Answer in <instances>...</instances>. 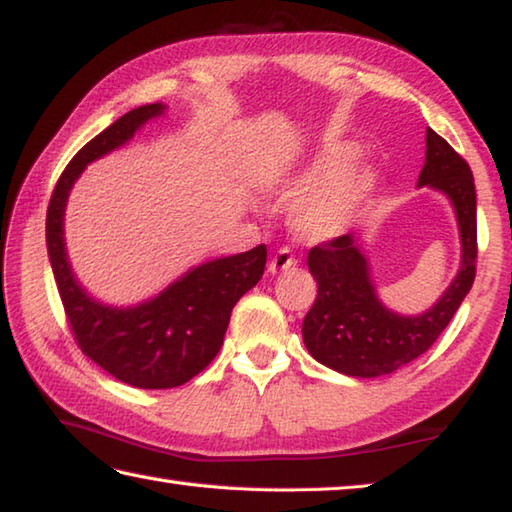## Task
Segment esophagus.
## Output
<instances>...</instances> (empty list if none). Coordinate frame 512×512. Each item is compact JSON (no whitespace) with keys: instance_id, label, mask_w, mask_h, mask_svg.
<instances>
[{"instance_id":"34e87169","label":"esophagus","mask_w":512,"mask_h":512,"mask_svg":"<svg viewBox=\"0 0 512 512\" xmlns=\"http://www.w3.org/2000/svg\"><path fill=\"white\" fill-rule=\"evenodd\" d=\"M294 265H296V258L292 254V249L281 247L274 254V258L269 260V274H281V272H285V269L294 267Z\"/></svg>"}]
</instances>
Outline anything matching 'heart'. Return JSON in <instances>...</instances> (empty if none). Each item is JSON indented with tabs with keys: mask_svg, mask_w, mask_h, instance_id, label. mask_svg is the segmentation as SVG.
Returning a JSON list of instances; mask_svg holds the SVG:
<instances>
[{
	"mask_svg": "<svg viewBox=\"0 0 512 512\" xmlns=\"http://www.w3.org/2000/svg\"><path fill=\"white\" fill-rule=\"evenodd\" d=\"M354 153L352 144H334L298 176L283 180V196H298L307 188L313 189L296 202L292 211V225L301 238L312 243L330 240L352 225L356 211L372 189L370 169L350 167L340 171Z\"/></svg>",
	"mask_w": 512,
	"mask_h": 512,
	"instance_id": "b5f03b06",
	"label": "heart"
}]
</instances>
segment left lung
Wrapping results in <instances>:
<instances>
[{"mask_svg":"<svg viewBox=\"0 0 512 512\" xmlns=\"http://www.w3.org/2000/svg\"><path fill=\"white\" fill-rule=\"evenodd\" d=\"M426 165L419 187L443 191L452 202L461 234V267L455 281L428 312L401 316L385 307L370 281L368 260L354 234L310 249L307 267L316 278V301L305 314L303 341L318 363L347 376L392 374L417 359L446 330L477 272V194L468 162L426 131Z\"/></svg>","mask_w":512,"mask_h":512,"instance_id":"obj_1","label":"left lung"}]
</instances>
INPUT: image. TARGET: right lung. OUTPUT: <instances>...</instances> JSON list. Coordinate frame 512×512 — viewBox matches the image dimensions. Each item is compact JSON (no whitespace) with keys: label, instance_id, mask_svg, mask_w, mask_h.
I'll list each match as a JSON object with an SVG mask.
<instances>
[{"label":"right lung","instance_id":"obj_1","mask_svg":"<svg viewBox=\"0 0 512 512\" xmlns=\"http://www.w3.org/2000/svg\"><path fill=\"white\" fill-rule=\"evenodd\" d=\"M165 106L144 104L124 113L75 153L53 189L46 211V247L66 321L80 350L122 383L142 390L178 388L214 361L238 298L265 272L267 247L216 258L191 269L156 298L136 307H109L84 292L64 249V207L89 162L129 142Z\"/></svg>","mask_w":512,"mask_h":512}]
</instances>
